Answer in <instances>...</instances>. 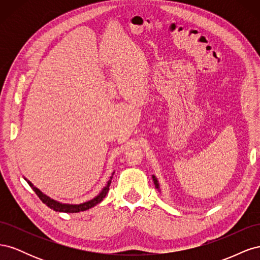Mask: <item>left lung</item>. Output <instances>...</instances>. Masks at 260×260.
<instances>
[{"label":"left lung","mask_w":260,"mask_h":260,"mask_svg":"<svg viewBox=\"0 0 260 260\" xmlns=\"http://www.w3.org/2000/svg\"><path fill=\"white\" fill-rule=\"evenodd\" d=\"M152 178H153V181H154V184H155V186H156V188H157V190H158L159 192H161L160 191V187H159V183H158V180H157V178L153 175L152 176Z\"/></svg>","instance_id":"1"}]
</instances>
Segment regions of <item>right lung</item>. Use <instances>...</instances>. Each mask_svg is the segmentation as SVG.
<instances>
[{
	"mask_svg": "<svg viewBox=\"0 0 260 260\" xmlns=\"http://www.w3.org/2000/svg\"><path fill=\"white\" fill-rule=\"evenodd\" d=\"M114 174H115V172H113L111 178H109V180L107 181L106 185L103 188H102V191L95 196V198H93L90 201H86V202H83V203H80V204H68V203H60L58 201H55V200L51 199L50 196L45 195L43 192H41L40 190H39V188L36 187L32 183H31L27 178L23 177V179H25L27 182H28V184L31 187H32V190L39 196V199H40L42 201V203H44L46 206L50 207L51 209H53L55 211L74 214V212H79V211L88 210V209H90V208H92L94 206H96L98 204H100L102 201H103L105 199V196L107 195L108 191H109V185H111V183H112V179H113V175Z\"/></svg>",
	"mask_w": 260,
	"mask_h": 260,
	"instance_id": "1",
	"label": "right lung"
}]
</instances>
